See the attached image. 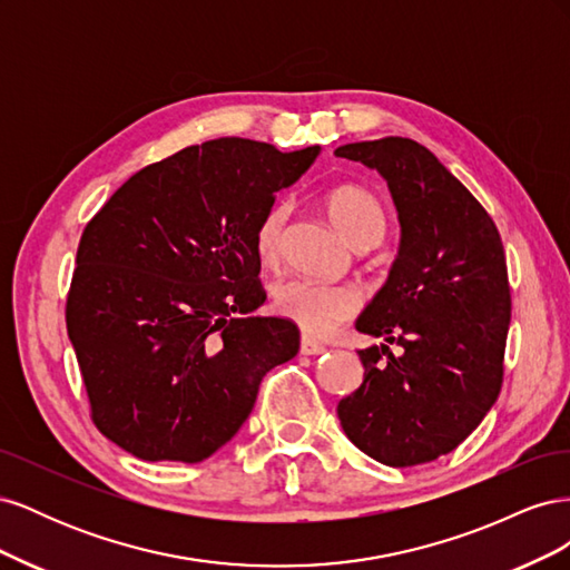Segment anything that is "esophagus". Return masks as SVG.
I'll use <instances>...</instances> for the list:
<instances>
[{
	"instance_id": "1",
	"label": "esophagus",
	"mask_w": 570,
	"mask_h": 570,
	"mask_svg": "<svg viewBox=\"0 0 570 570\" xmlns=\"http://www.w3.org/2000/svg\"><path fill=\"white\" fill-rule=\"evenodd\" d=\"M299 352H302L304 356H316V354H323V352H325V347H323V344H318L316 340L302 337V342H299Z\"/></svg>"
}]
</instances>
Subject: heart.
<instances>
[{
  "instance_id": "b5f03b06",
  "label": "heart",
  "mask_w": 570,
  "mask_h": 570,
  "mask_svg": "<svg viewBox=\"0 0 570 570\" xmlns=\"http://www.w3.org/2000/svg\"><path fill=\"white\" fill-rule=\"evenodd\" d=\"M327 214H331L337 230L352 245L377 243L385 230V214L381 204L366 189L347 185L337 187L327 197ZM289 216L285 202L273 204L262 216L254 233V247L262 262H275L281 256L283 230ZM273 306L283 318L295 323L306 335H327L335 327L354 316L358 295L347 285H327L304 278H287L275 285Z\"/></svg>"
}]
</instances>
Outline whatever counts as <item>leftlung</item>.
Masks as SVG:
<instances>
[{
	"instance_id": "obj_1",
	"label": "left lung",
	"mask_w": 570,
	"mask_h": 570,
	"mask_svg": "<svg viewBox=\"0 0 570 570\" xmlns=\"http://www.w3.org/2000/svg\"><path fill=\"white\" fill-rule=\"evenodd\" d=\"M337 157L377 170L400 218V252L356 331L364 383L337 404L344 435L385 465L433 461L469 438L502 390L511 295L504 245L480 202L409 137Z\"/></svg>"
}]
</instances>
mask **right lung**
<instances>
[{
  "label": "right lung",
  "instance_id": "1",
  "mask_svg": "<svg viewBox=\"0 0 570 570\" xmlns=\"http://www.w3.org/2000/svg\"><path fill=\"white\" fill-rule=\"evenodd\" d=\"M318 154L218 137L137 170L88 223L66 327L92 421L120 450L209 459L299 352L295 323L252 314L266 302L254 233Z\"/></svg>",
  "mask_w": 570,
  "mask_h": 570
}]
</instances>
